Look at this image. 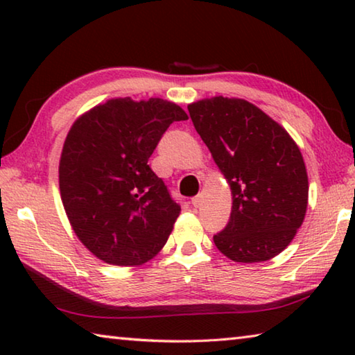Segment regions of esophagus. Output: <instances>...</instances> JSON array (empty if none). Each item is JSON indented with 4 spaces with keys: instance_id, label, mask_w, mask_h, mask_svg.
<instances>
[{
    "instance_id": "1",
    "label": "esophagus",
    "mask_w": 355,
    "mask_h": 355,
    "mask_svg": "<svg viewBox=\"0 0 355 355\" xmlns=\"http://www.w3.org/2000/svg\"><path fill=\"white\" fill-rule=\"evenodd\" d=\"M191 203H192V207H194V208H199V207H200V203H202V196H196V197H192Z\"/></svg>"
}]
</instances>
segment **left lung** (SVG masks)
Listing matches in <instances>:
<instances>
[{
	"instance_id": "8db88e82",
	"label": "left lung",
	"mask_w": 355,
	"mask_h": 355,
	"mask_svg": "<svg viewBox=\"0 0 355 355\" xmlns=\"http://www.w3.org/2000/svg\"><path fill=\"white\" fill-rule=\"evenodd\" d=\"M188 111L232 189L230 220L213 236L216 248L238 263L271 260L307 211L309 177L297 144L243 98H203Z\"/></svg>"
}]
</instances>
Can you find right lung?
I'll return each mask as SVG.
<instances>
[{"label":"right lung","mask_w":355,"mask_h":355,"mask_svg":"<svg viewBox=\"0 0 355 355\" xmlns=\"http://www.w3.org/2000/svg\"><path fill=\"white\" fill-rule=\"evenodd\" d=\"M188 119L163 98H112L71 125L59 191L80 241L116 266H139L164 248L180 205L148 158L172 122Z\"/></svg>","instance_id":"right-lung-1"}]
</instances>
